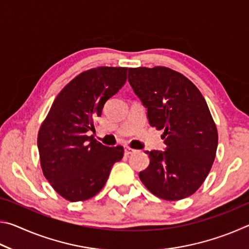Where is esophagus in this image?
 I'll use <instances>...</instances> for the list:
<instances>
[{
	"instance_id": "1",
	"label": "esophagus",
	"mask_w": 249,
	"mask_h": 249,
	"mask_svg": "<svg viewBox=\"0 0 249 249\" xmlns=\"http://www.w3.org/2000/svg\"><path fill=\"white\" fill-rule=\"evenodd\" d=\"M136 149H133V148H130V147H126L125 148V155H132V154H135L136 153Z\"/></svg>"
}]
</instances>
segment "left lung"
I'll return each instance as SVG.
<instances>
[{
  "instance_id": "obj_1",
  "label": "left lung",
  "mask_w": 249,
  "mask_h": 249,
  "mask_svg": "<svg viewBox=\"0 0 249 249\" xmlns=\"http://www.w3.org/2000/svg\"><path fill=\"white\" fill-rule=\"evenodd\" d=\"M128 82L147 108L149 124L162 129L165 151H146L149 166L140 179L160 199L193 195L212 168L217 129L203 95L183 74L166 67L129 68Z\"/></svg>"
}]
</instances>
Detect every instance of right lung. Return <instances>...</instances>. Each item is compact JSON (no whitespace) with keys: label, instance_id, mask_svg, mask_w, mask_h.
Here are the masks:
<instances>
[{"label":"right lung","instance_id":"right-lung-1","mask_svg":"<svg viewBox=\"0 0 249 249\" xmlns=\"http://www.w3.org/2000/svg\"><path fill=\"white\" fill-rule=\"evenodd\" d=\"M127 68L98 67L77 75L54 99L41 124L37 146L45 178L62 197L84 201L101 191L122 146L107 147L89 132L107 101L126 82Z\"/></svg>","mask_w":249,"mask_h":249}]
</instances>
